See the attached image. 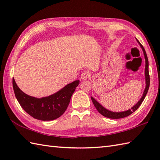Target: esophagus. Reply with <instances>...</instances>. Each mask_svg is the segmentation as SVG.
<instances>
[{"label":"esophagus","instance_id":"esophagus-1","mask_svg":"<svg viewBox=\"0 0 160 160\" xmlns=\"http://www.w3.org/2000/svg\"><path fill=\"white\" fill-rule=\"evenodd\" d=\"M90 76V74L89 72H87V71H85V72H84L81 75V79L82 80H86L87 79L89 78Z\"/></svg>","mask_w":160,"mask_h":160}]
</instances>
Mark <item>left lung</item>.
<instances>
[{"label": "left lung", "mask_w": 160, "mask_h": 160, "mask_svg": "<svg viewBox=\"0 0 160 160\" xmlns=\"http://www.w3.org/2000/svg\"><path fill=\"white\" fill-rule=\"evenodd\" d=\"M138 42L140 44L141 48L142 49V51H143L144 58H145V62H146V65H145L146 88L144 89V93H143V95H142V97L141 98V99L138 102V103L135 104V106L132 107L131 109H128L127 111H125L123 112H113V111H111L109 110H107V108H105L104 107L102 106V105L99 102H98L95 100L93 97H91V100H92L95 107L96 108L98 111L104 117L108 118H111V119H120V118H123L128 116V115L132 114L134 111H136L138 108L140 107L141 104L142 103V102L144 101L146 96H147V92L148 91L149 85H150V76H149V73H148V57L147 55V53H146V51L143 47V46L141 45V43L139 42L138 40Z\"/></svg>", "instance_id": "8db88e82"}]
</instances>
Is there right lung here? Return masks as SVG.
<instances>
[{
	"label": "right lung",
	"instance_id": "obj_1",
	"mask_svg": "<svg viewBox=\"0 0 160 160\" xmlns=\"http://www.w3.org/2000/svg\"><path fill=\"white\" fill-rule=\"evenodd\" d=\"M79 82V80L74 81L57 93L42 98L30 96L22 92L13 78V88L17 100L27 113L37 120L48 121L55 120L64 113Z\"/></svg>",
	"mask_w": 160,
	"mask_h": 160
}]
</instances>
